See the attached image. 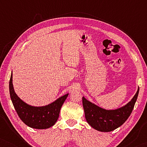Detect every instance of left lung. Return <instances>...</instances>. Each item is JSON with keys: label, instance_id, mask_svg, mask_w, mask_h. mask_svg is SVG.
I'll list each match as a JSON object with an SVG mask.
<instances>
[{"label": "left lung", "instance_id": "obj_1", "mask_svg": "<svg viewBox=\"0 0 147 147\" xmlns=\"http://www.w3.org/2000/svg\"><path fill=\"white\" fill-rule=\"evenodd\" d=\"M137 92L126 105L114 110H106L82 97L86 121L90 126L100 132H110L122 125L129 117L137 100Z\"/></svg>", "mask_w": 147, "mask_h": 147}]
</instances>
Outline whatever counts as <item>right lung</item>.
<instances>
[{"instance_id": "right-lung-1", "label": "right lung", "mask_w": 147, "mask_h": 147, "mask_svg": "<svg viewBox=\"0 0 147 147\" xmlns=\"http://www.w3.org/2000/svg\"><path fill=\"white\" fill-rule=\"evenodd\" d=\"M9 92L14 108L19 118L26 125L35 129H47L55 124L61 106L69 95V94H65L45 106L29 105L15 93L13 84V73L9 82Z\"/></svg>"}]
</instances>
